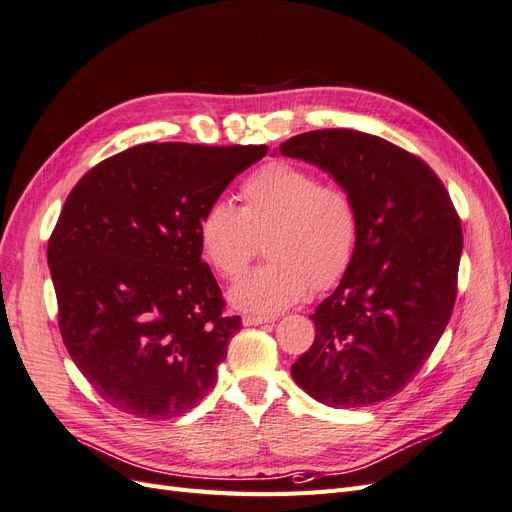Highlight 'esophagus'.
I'll return each mask as SVG.
<instances>
[{"label": "esophagus", "instance_id": "esophagus-1", "mask_svg": "<svg viewBox=\"0 0 512 512\" xmlns=\"http://www.w3.org/2000/svg\"><path fill=\"white\" fill-rule=\"evenodd\" d=\"M265 322H275L273 316H256V314H245L243 324L245 327H256V324H265Z\"/></svg>", "mask_w": 512, "mask_h": 512}]
</instances>
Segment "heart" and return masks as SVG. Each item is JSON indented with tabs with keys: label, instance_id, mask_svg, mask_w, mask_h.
I'll return each mask as SVG.
<instances>
[{
	"label": "heart",
	"instance_id": "obj_1",
	"mask_svg": "<svg viewBox=\"0 0 512 512\" xmlns=\"http://www.w3.org/2000/svg\"><path fill=\"white\" fill-rule=\"evenodd\" d=\"M241 207L213 200L200 213L196 237L203 258L232 282L247 269L265 237L269 262L230 290L243 312L277 314L309 290L344 280L361 239L354 196L301 164L271 160L241 181Z\"/></svg>",
	"mask_w": 512,
	"mask_h": 512
}]
</instances>
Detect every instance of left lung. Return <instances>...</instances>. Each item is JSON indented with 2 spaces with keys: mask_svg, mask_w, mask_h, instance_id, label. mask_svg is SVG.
I'll use <instances>...</instances> for the list:
<instances>
[{
  "mask_svg": "<svg viewBox=\"0 0 512 512\" xmlns=\"http://www.w3.org/2000/svg\"><path fill=\"white\" fill-rule=\"evenodd\" d=\"M280 151L329 170L361 213L352 267L309 316L316 337L292 378L331 408L378 404L421 371L451 320L459 213L421 158L380 136L314 130L288 138Z\"/></svg>",
  "mask_w": 512,
  "mask_h": 512,
  "instance_id": "left-lung-1",
  "label": "left lung"
}]
</instances>
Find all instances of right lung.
<instances>
[{
	"label": "right lung",
	"instance_id": "right-lung-1",
	"mask_svg": "<svg viewBox=\"0 0 512 512\" xmlns=\"http://www.w3.org/2000/svg\"><path fill=\"white\" fill-rule=\"evenodd\" d=\"M267 145L143 143L96 164L49 239L59 333L96 393L136 418L192 410L230 337L222 290L200 260V213Z\"/></svg>",
	"mask_w": 512,
	"mask_h": 512
}]
</instances>
